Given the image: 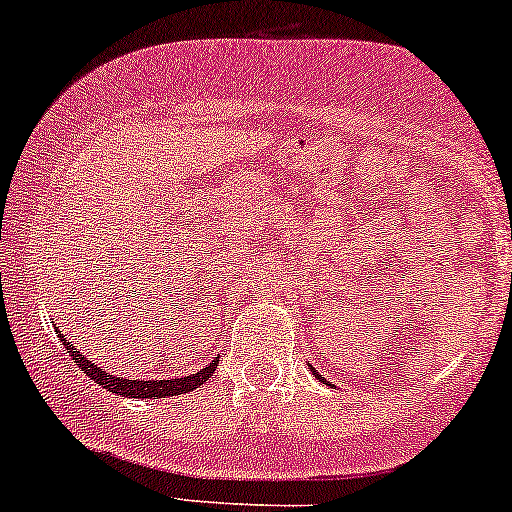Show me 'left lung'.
Listing matches in <instances>:
<instances>
[{
	"label": "left lung",
	"mask_w": 512,
	"mask_h": 512,
	"mask_svg": "<svg viewBox=\"0 0 512 512\" xmlns=\"http://www.w3.org/2000/svg\"><path fill=\"white\" fill-rule=\"evenodd\" d=\"M312 371H314V368H312ZM314 375H316V378H319V373H316V371H314ZM319 380H321V378H319Z\"/></svg>",
	"instance_id": "obj_1"
}]
</instances>
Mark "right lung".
Returning a JSON list of instances; mask_svg holds the SVG:
<instances>
[{"instance_id":"1","label":"right lung","mask_w":512,"mask_h":512,"mask_svg":"<svg viewBox=\"0 0 512 512\" xmlns=\"http://www.w3.org/2000/svg\"><path fill=\"white\" fill-rule=\"evenodd\" d=\"M56 333H58V328H56ZM58 338L63 340V345H66V349L70 352V357L75 359V364L80 366L82 371L94 380V383H99L101 387H106L108 392L122 394V397H134V399H163V397H177V394L193 392V390H196V387L203 385L205 380H208L210 375L217 371V364H219V357H215V361H212V364H208L205 368H200L198 373L184 375V378H170V380L115 378V375L103 371L101 366H94L92 361L84 357L82 352H77V349L70 345V342H66V335L58 333Z\"/></svg>"}]
</instances>
